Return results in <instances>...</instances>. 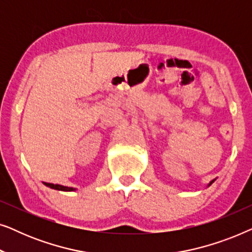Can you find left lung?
<instances>
[{
    "instance_id": "obj_1",
    "label": "left lung",
    "mask_w": 252,
    "mask_h": 252,
    "mask_svg": "<svg viewBox=\"0 0 252 252\" xmlns=\"http://www.w3.org/2000/svg\"><path fill=\"white\" fill-rule=\"evenodd\" d=\"M212 182H213V181H211V184H212ZM211 184H210V185H211Z\"/></svg>"
}]
</instances>
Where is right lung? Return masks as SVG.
<instances>
[{"label":"right lung","instance_id":"obj_1","mask_svg":"<svg viewBox=\"0 0 252 252\" xmlns=\"http://www.w3.org/2000/svg\"><path fill=\"white\" fill-rule=\"evenodd\" d=\"M44 185L48 186V187L53 188V189H57V190H63V191H71V190H73V188H70V187H64V186H61V185L47 184V182H44Z\"/></svg>","mask_w":252,"mask_h":252}]
</instances>
